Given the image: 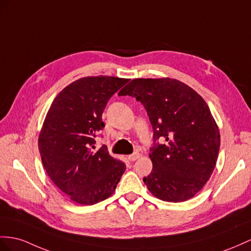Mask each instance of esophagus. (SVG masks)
<instances>
[{
  "label": "esophagus",
  "mask_w": 251,
  "mask_h": 251,
  "mask_svg": "<svg viewBox=\"0 0 251 251\" xmlns=\"http://www.w3.org/2000/svg\"><path fill=\"white\" fill-rule=\"evenodd\" d=\"M140 158V152H138V151H136V152H133L132 155H129L128 156V159L130 160V161H136L137 159H139Z\"/></svg>",
  "instance_id": "obj_1"
}]
</instances>
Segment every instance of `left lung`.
<instances>
[{
  "label": "left lung",
  "instance_id": "obj_1",
  "mask_svg": "<svg viewBox=\"0 0 251 251\" xmlns=\"http://www.w3.org/2000/svg\"><path fill=\"white\" fill-rule=\"evenodd\" d=\"M142 102L153 129L151 174L143 178L151 194L164 201L181 202L195 196L216 165L221 134L207 102L184 82L163 78H134L119 92Z\"/></svg>",
  "mask_w": 251,
  "mask_h": 251
}]
</instances>
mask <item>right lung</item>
<instances>
[{"label":"right lung","mask_w":251,"mask_h":251,"mask_svg":"<svg viewBox=\"0 0 251 251\" xmlns=\"http://www.w3.org/2000/svg\"><path fill=\"white\" fill-rule=\"evenodd\" d=\"M127 78L88 76L64 88L50 105L38 139L44 170L71 201L95 204L110 197L126 165L94 143L105 127L102 111Z\"/></svg>","instance_id":"add662e5"}]
</instances>
